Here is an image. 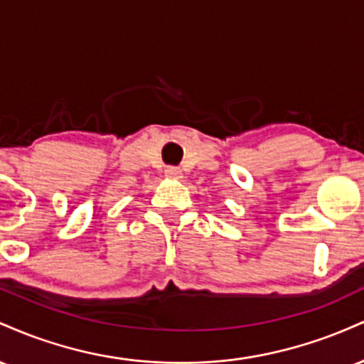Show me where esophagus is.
Wrapping results in <instances>:
<instances>
[{
	"mask_svg": "<svg viewBox=\"0 0 364 364\" xmlns=\"http://www.w3.org/2000/svg\"><path fill=\"white\" fill-rule=\"evenodd\" d=\"M164 174L171 179H179V178H181V169L174 168V166H169V168H166Z\"/></svg>",
	"mask_w": 364,
	"mask_h": 364,
	"instance_id": "1",
	"label": "esophagus"
}]
</instances>
